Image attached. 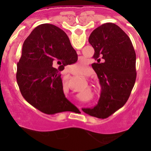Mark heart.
Wrapping results in <instances>:
<instances>
[{"mask_svg": "<svg viewBox=\"0 0 151 151\" xmlns=\"http://www.w3.org/2000/svg\"><path fill=\"white\" fill-rule=\"evenodd\" d=\"M83 64H84V63L82 62V61H79L78 63H77L75 64V66H76V69H81L82 68V66H83Z\"/></svg>", "mask_w": 151, "mask_h": 151, "instance_id": "obj_1", "label": "heart"}]
</instances>
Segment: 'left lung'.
I'll use <instances>...</instances> for the list:
<instances>
[{
  "instance_id": "1",
  "label": "left lung",
  "mask_w": 151,
  "mask_h": 151,
  "mask_svg": "<svg viewBox=\"0 0 151 151\" xmlns=\"http://www.w3.org/2000/svg\"><path fill=\"white\" fill-rule=\"evenodd\" d=\"M94 49L91 64L101 87V97L93 108L84 109L92 116L106 119L129 99L136 79V54L129 36L111 22L94 29L88 38Z\"/></svg>"
}]
</instances>
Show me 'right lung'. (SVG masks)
I'll return each instance as SVG.
<instances>
[{
  "mask_svg": "<svg viewBox=\"0 0 151 151\" xmlns=\"http://www.w3.org/2000/svg\"><path fill=\"white\" fill-rule=\"evenodd\" d=\"M78 60L66 32L52 24H41L24 41L17 63V80L22 97L49 115L73 106L64 95L61 71Z\"/></svg>",
  "mask_w": 151,
  "mask_h": 151,
  "instance_id": "1",
  "label": "right lung"
}]
</instances>
